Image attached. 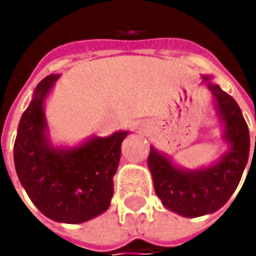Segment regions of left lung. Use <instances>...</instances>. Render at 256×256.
Masks as SVG:
<instances>
[{"instance_id":"obj_1","label":"left lung","mask_w":256,"mask_h":256,"mask_svg":"<svg viewBox=\"0 0 256 256\" xmlns=\"http://www.w3.org/2000/svg\"><path fill=\"white\" fill-rule=\"evenodd\" d=\"M204 81L208 82V76H204ZM208 88L216 100L218 112L225 124V141L230 142V151L216 164L196 171L176 168L154 146L148 155L155 194L165 208L186 218L212 214L224 206L236 190L250 158V131L238 104L220 85L208 82ZM252 162L254 156L251 166Z\"/></svg>"}]
</instances>
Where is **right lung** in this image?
I'll return each mask as SVG.
<instances>
[{"mask_svg":"<svg viewBox=\"0 0 256 256\" xmlns=\"http://www.w3.org/2000/svg\"><path fill=\"white\" fill-rule=\"evenodd\" d=\"M60 75H48L35 88L18 125L14 144L16 175L30 200L56 222L81 224L108 210L114 175L126 131L95 136L72 150L54 148L46 136L44 100Z\"/></svg>","mask_w":256,"mask_h":256,"instance_id":"add662e5","label":"right lung"}]
</instances>
